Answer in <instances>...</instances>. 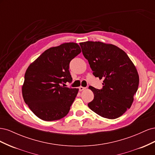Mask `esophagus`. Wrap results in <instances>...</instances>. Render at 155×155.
Masks as SVG:
<instances>
[{
  "label": "esophagus",
  "instance_id": "esophagus-1",
  "mask_svg": "<svg viewBox=\"0 0 155 155\" xmlns=\"http://www.w3.org/2000/svg\"><path fill=\"white\" fill-rule=\"evenodd\" d=\"M87 88L86 87H79V91H84V90H85Z\"/></svg>",
  "mask_w": 155,
  "mask_h": 155
}]
</instances>
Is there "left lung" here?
<instances>
[{"instance_id":"8db88e82","label":"left lung","mask_w":155,"mask_h":155,"mask_svg":"<svg viewBox=\"0 0 155 155\" xmlns=\"http://www.w3.org/2000/svg\"><path fill=\"white\" fill-rule=\"evenodd\" d=\"M79 45L94 76L104 79L101 90L88 87L94 95L88 107L104 118H118L132 105L138 90L137 68L127 54L114 45L100 41H86Z\"/></svg>"}]
</instances>
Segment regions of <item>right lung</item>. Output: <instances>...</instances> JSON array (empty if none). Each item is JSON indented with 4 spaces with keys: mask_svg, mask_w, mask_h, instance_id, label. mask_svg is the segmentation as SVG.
<instances>
[{
    "mask_svg": "<svg viewBox=\"0 0 155 155\" xmlns=\"http://www.w3.org/2000/svg\"><path fill=\"white\" fill-rule=\"evenodd\" d=\"M81 51L77 43H65L45 50L28 67L22 87V97L40 119L58 120L68 113L79 89L64 85L71 83L69 64Z\"/></svg>",
    "mask_w": 155,
    "mask_h": 155,
    "instance_id": "add662e5",
    "label": "right lung"
}]
</instances>
